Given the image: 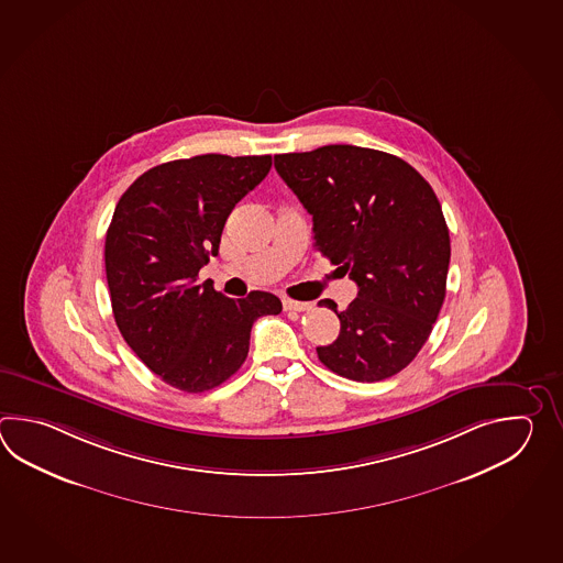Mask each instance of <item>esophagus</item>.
I'll return each mask as SVG.
<instances>
[{
    "instance_id": "obj_1",
    "label": "esophagus",
    "mask_w": 563,
    "mask_h": 563,
    "mask_svg": "<svg viewBox=\"0 0 563 563\" xmlns=\"http://www.w3.org/2000/svg\"><path fill=\"white\" fill-rule=\"evenodd\" d=\"M284 310H286V311L311 310V303H310V301H298V299L284 298Z\"/></svg>"
}]
</instances>
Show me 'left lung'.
I'll return each mask as SVG.
<instances>
[{
  "instance_id": "1",
  "label": "left lung",
  "mask_w": 563,
  "mask_h": 563,
  "mask_svg": "<svg viewBox=\"0 0 563 563\" xmlns=\"http://www.w3.org/2000/svg\"><path fill=\"white\" fill-rule=\"evenodd\" d=\"M313 221V245L358 286L325 368L356 380L395 376L419 354L446 294L449 228L431 185L402 158L352 144L274 156Z\"/></svg>"
}]
</instances>
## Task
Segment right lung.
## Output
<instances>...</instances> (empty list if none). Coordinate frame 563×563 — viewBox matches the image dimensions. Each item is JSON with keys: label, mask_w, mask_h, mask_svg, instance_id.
Masks as SVG:
<instances>
[{"label": "right lung", "mask_w": 563, "mask_h": 563, "mask_svg": "<svg viewBox=\"0 0 563 563\" xmlns=\"http://www.w3.org/2000/svg\"><path fill=\"white\" fill-rule=\"evenodd\" d=\"M272 156L199 155L148 168L120 197L104 264L124 342L161 380L205 393L250 352L257 318L279 313L267 291L233 299L199 284L229 213L267 177Z\"/></svg>", "instance_id": "obj_1"}]
</instances>
